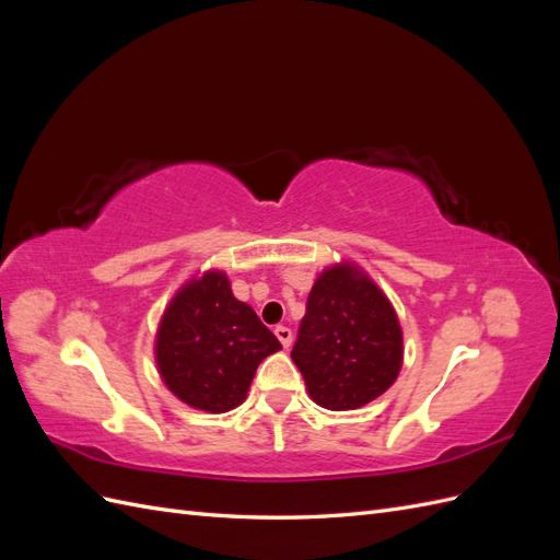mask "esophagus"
Listing matches in <instances>:
<instances>
[{
	"label": "esophagus",
	"mask_w": 560,
	"mask_h": 560,
	"mask_svg": "<svg viewBox=\"0 0 560 560\" xmlns=\"http://www.w3.org/2000/svg\"><path fill=\"white\" fill-rule=\"evenodd\" d=\"M276 336H278V341L282 343V348H290L292 346V329L290 327L278 325L276 327Z\"/></svg>",
	"instance_id": "1"
}]
</instances>
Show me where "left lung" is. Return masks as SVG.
<instances>
[{
  "mask_svg": "<svg viewBox=\"0 0 560 560\" xmlns=\"http://www.w3.org/2000/svg\"><path fill=\"white\" fill-rule=\"evenodd\" d=\"M292 360L319 406L360 409L381 397L401 369L395 308L358 268L334 266L308 294Z\"/></svg>",
  "mask_w": 560,
  "mask_h": 560,
  "instance_id": "1",
  "label": "left lung"
}]
</instances>
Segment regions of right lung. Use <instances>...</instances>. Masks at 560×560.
Segmentation results:
<instances>
[{
    "instance_id": "add662e5",
    "label": "right lung",
    "mask_w": 560,
    "mask_h": 560,
    "mask_svg": "<svg viewBox=\"0 0 560 560\" xmlns=\"http://www.w3.org/2000/svg\"><path fill=\"white\" fill-rule=\"evenodd\" d=\"M282 346L247 303L231 292L224 273H206L184 284L167 306L156 362L173 393L200 411L235 409L268 354Z\"/></svg>"
}]
</instances>
